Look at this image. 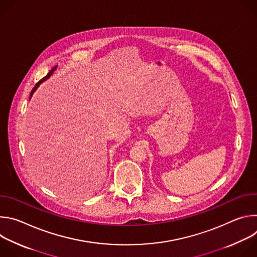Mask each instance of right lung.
<instances>
[{"label": "right lung", "instance_id": "add662e5", "mask_svg": "<svg viewBox=\"0 0 257 257\" xmlns=\"http://www.w3.org/2000/svg\"><path fill=\"white\" fill-rule=\"evenodd\" d=\"M55 69H56V67H54V68H53V69H52V70H51V71H50V72H49V73H48V74H47V75H46V76H45V77H44V78H43V79H42V80H40V81H39V82H38V83H36V84H35V86H34V87H33V89H32V90H31V93H30V97H31V96H32V94H33V92H34V91H35V89H36V88H38V87H39V85H40V84H41V83H42V82H43V81H45V80H46V79H48V78H49V77H50V76H51V75H52V73H53V72H54V70H55Z\"/></svg>", "mask_w": 257, "mask_h": 257}]
</instances>
